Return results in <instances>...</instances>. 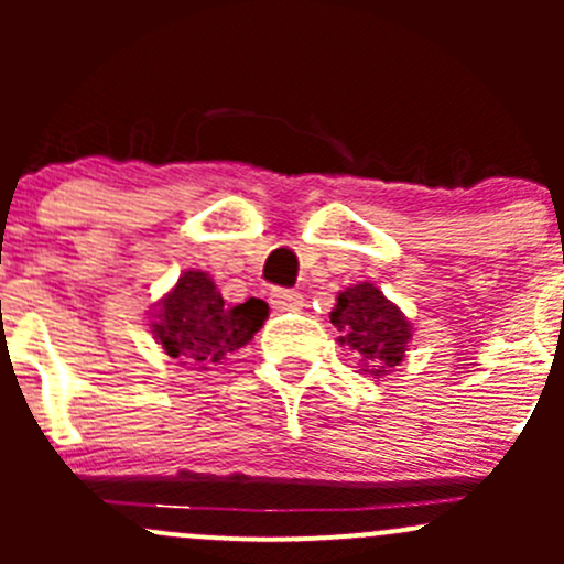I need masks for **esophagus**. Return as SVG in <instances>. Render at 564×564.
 <instances>
[{
	"mask_svg": "<svg viewBox=\"0 0 564 564\" xmlns=\"http://www.w3.org/2000/svg\"><path fill=\"white\" fill-rule=\"evenodd\" d=\"M270 305L278 311H300L305 303H303V294L294 292V289H272Z\"/></svg>",
	"mask_w": 564,
	"mask_h": 564,
	"instance_id": "obj_1",
	"label": "esophagus"
}]
</instances>
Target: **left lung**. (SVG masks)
I'll use <instances>...</instances> for the list:
<instances>
[{
	"label": "left lung",
	"mask_w": 564,
	"mask_h": 564,
	"mask_svg": "<svg viewBox=\"0 0 564 564\" xmlns=\"http://www.w3.org/2000/svg\"><path fill=\"white\" fill-rule=\"evenodd\" d=\"M329 322L338 327L340 346H349L373 377L392 371L412 340V324L373 283H357L340 292Z\"/></svg>",
	"instance_id": "1"
}]
</instances>
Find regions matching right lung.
<instances>
[{"label":"right lung","instance_id":"1","mask_svg":"<svg viewBox=\"0 0 564 564\" xmlns=\"http://www.w3.org/2000/svg\"><path fill=\"white\" fill-rule=\"evenodd\" d=\"M267 311L264 300L256 297L229 305L207 272L187 270L158 305L152 335L169 357L207 371L253 338Z\"/></svg>","mask_w":564,"mask_h":564}]
</instances>
